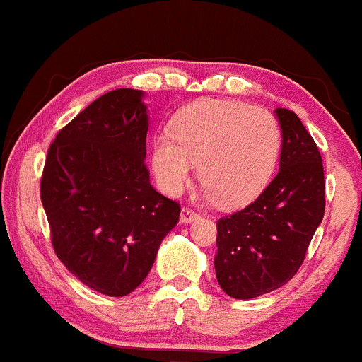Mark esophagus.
<instances>
[{"mask_svg":"<svg viewBox=\"0 0 362 362\" xmlns=\"http://www.w3.org/2000/svg\"><path fill=\"white\" fill-rule=\"evenodd\" d=\"M199 218V213L196 210H192L191 206H184L180 211V222L182 223H191L192 220Z\"/></svg>","mask_w":362,"mask_h":362,"instance_id":"obj_1","label":"esophagus"}]
</instances>
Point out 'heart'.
Masks as SVG:
<instances>
[{
    "mask_svg": "<svg viewBox=\"0 0 362 362\" xmlns=\"http://www.w3.org/2000/svg\"><path fill=\"white\" fill-rule=\"evenodd\" d=\"M281 152V128L267 109L206 98L185 105L170 133L152 142V171L163 192L177 196L197 163L204 192L222 206L250 203L271 180Z\"/></svg>",
    "mask_w": 362,
    "mask_h": 362,
    "instance_id": "1",
    "label": "heart"
}]
</instances>
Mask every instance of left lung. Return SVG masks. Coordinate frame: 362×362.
<instances>
[{
    "mask_svg": "<svg viewBox=\"0 0 362 362\" xmlns=\"http://www.w3.org/2000/svg\"><path fill=\"white\" fill-rule=\"evenodd\" d=\"M276 116L283 132L279 171L253 203L216 222V279L238 300L286 284L302 267L325 216L317 146L290 109H276Z\"/></svg>",
    "mask_w": 362,
    "mask_h": 362,
    "instance_id": "obj_1",
    "label": "left lung"
}]
</instances>
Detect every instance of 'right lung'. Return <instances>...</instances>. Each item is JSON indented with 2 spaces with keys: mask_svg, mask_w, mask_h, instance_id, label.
I'll return each mask as SVG.
<instances>
[{
  "mask_svg": "<svg viewBox=\"0 0 362 362\" xmlns=\"http://www.w3.org/2000/svg\"><path fill=\"white\" fill-rule=\"evenodd\" d=\"M140 90L91 102L57 133L41 177L52 245L91 290L124 296L149 274L180 204L149 182L147 107Z\"/></svg>",
  "mask_w": 362,
  "mask_h": 362,
  "instance_id": "obj_1",
  "label": "right lung"
}]
</instances>
